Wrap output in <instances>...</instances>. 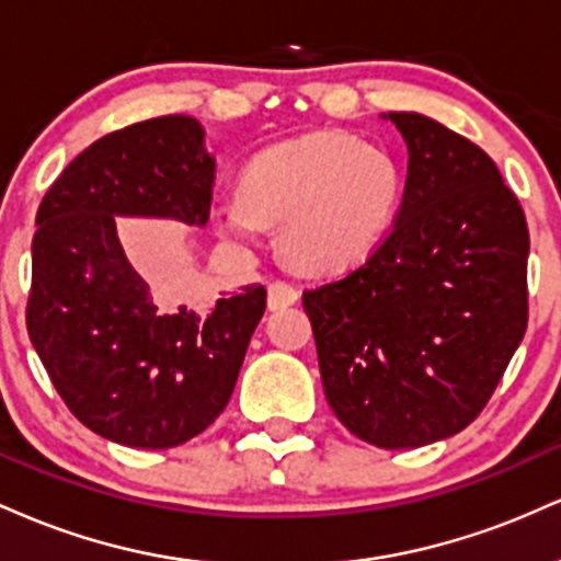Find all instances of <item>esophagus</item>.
<instances>
[{"label":"esophagus","instance_id":"1","mask_svg":"<svg viewBox=\"0 0 561 561\" xmlns=\"http://www.w3.org/2000/svg\"><path fill=\"white\" fill-rule=\"evenodd\" d=\"M298 298H300L298 289H295L285 279H276L268 285V308H272V311H279V308L293 306V302H298Z\"/></svg>","mask_w":561,"mask_h":561}]
</instances>
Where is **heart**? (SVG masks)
I'll use <instances>...</instances> for the list:
<instances>
[{
    "label": "heart",
    "mask_w": 561,
    "mask_h": 561,
    "mask_svg": "<svg viewBox=\"0 0 561 561\" xmlns=\"http://www.w3.org/2000/svg\"><path fill=\"white\" fill-rule=\"evenodd\" d=\"M401 197V165L382 145L319 128L250 160L240 199L224 203L216 224L229 237L279 227L282 253L293 266L337 272L377 248Z\"/></svg>",
    "instance_id": "1"
}]
</instances>
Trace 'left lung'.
Masks as SVG:
<instances>
[{"instance_id":"obj_1","label":"left lung","mask_w":561,"mask_h":561,"mask_svg":"<svg viewBox=\"0 0 561 561\" xmlns=\"http://www.w3.org/2000/svg\"><path fill=\"white\" fill-rule=\"evenodd\" d=\"M409 176L364 263L302 289L334 416L377 448L461 433L527 330L525 210L485 150L420 113H390Z\"/></svg>"}]
</instances>
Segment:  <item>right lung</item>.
Returning <instances> with one entry per match:
<instances>
[{
	"label": "right lung",
	"mask_w": 561,
	"mask_h": 561,
	"mask_svg": "<svg viewBox=\"0 0 561 561\" xmlns=\"http://www.w3.org/2000/svg\"><path fill=\"white\" fill-rule=\"evenodd\" d=\"M216 165L186 115L105 134L62 169L36 214L25 327L83 427L131 448H173L227 409L266 287L160 306L121 248L115 216L205 227Z\"/></svg>",
	"instance_id": "add662e5"
}]
</instances>
